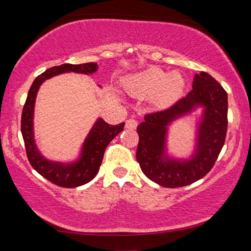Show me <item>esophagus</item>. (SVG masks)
<instances>
[{
  "label": "esophagus",
  "instance_id": "esophagus-1",
  "mask_svg": "<svg viewBox=\"0 0 251 251\" xmlns=\"http://www.w3.org/2000/svg\"><path fill=\"white\" fill-rule=\"evenodd\" d=\"M137 125H138L137 121L134 120V118H129V120H127V121H126L125 127H126L127 129L133 130V129H135V128H136V127H137Z\"/></svg>",
  "mask_w": 251,
  "mask_h": 251
}]
</instances>
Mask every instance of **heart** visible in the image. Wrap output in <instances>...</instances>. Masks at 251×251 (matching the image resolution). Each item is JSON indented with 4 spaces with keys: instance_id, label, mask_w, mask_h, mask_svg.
<instances>
[{
    "instance_id": "heart-1",
    "label": "heart",
    "mask_w": 251,
    "mask_h": 251,
    "mask_svg": "<svg viewBox=\"0 0 251 251\" xmlns=\"http://www.w3.org/2000/svg\"><path fill=\"white\" fill-rule=\"evenodd\" d=\"M185 87L184 77L179 73L168 74L159 69H151L134 75L125 82V88L130 94L150 97L154 96L156 104L168 106L176 101Z\"/></svg>"
}]
</instances>
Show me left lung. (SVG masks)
<instances>
[{"label": "left lung", "instance_id": "1", "mask_svg": "<svg viewBox=\"0 0 251 251\" xmlns=\"http://www.w3.org/2000/svg\"><path fill=\"white\" fill-rule=\"evenodd\" d=\"M196 105L205 107L199 126L195 154L187 161L164 154L167 126ZM228 97L224 87L206 72L196 74L193 90L167 109L150 113L137 126L139 142L136 159L143 173L156 184L176 188L206 176L225 144L228 126Z\"/></svg>", "mask_w": 251, "mask_h": 251}]
</instances>
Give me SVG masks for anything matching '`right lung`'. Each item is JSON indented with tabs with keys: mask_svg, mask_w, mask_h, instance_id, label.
<instances>
[{
	"mask_svg": "<svg viewBox=\"0 0 251 251\" xmlns=\"http://www.w3.org/2000/svg\"><path fill=\"white\" fill-rule=\"evenodd\" d=\"M96 71V63H85V64L78 65L62 64L50 67L34 79L23 106L21 131H22L29 164L40 175L59 187L73 188V187L82 186L91 181L99 173L106 147L113 141L114 137H116L124 129L125 123H121L118 125H109L104 120L99 118L85 139L82 152L77 161L72 164H62L48 160L41 155L34 141L33 113L37 91L45 79L53 77L55 75L66 73V72L93 74Z\"/></svg>",
	"mask_w": 251,
	"mask_h": 251,
	"instance_id": "obj_1",
	"label": "right lung"
}]
</instances>
